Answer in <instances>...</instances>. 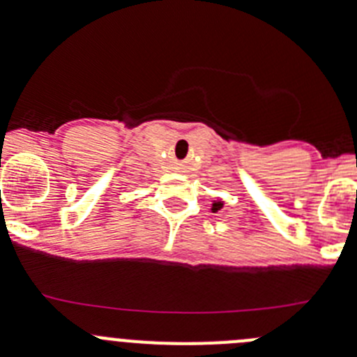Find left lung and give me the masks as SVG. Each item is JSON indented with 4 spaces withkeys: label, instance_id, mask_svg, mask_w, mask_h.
Masks as SVG:
<instances>
[{
    "label": "left lung",
    "instance_id": "1",
    "mask_svg": "<svg viewBox=\"0 0 357 357\" xmlns=\"http://www.w3.org/2000/svg\"><path fill=\"white\" fill-rule=\"evenodd\" d=\"M221 207H223V202H214V204H212V211L214 212H218Z\"/></svg>",
    "mask_w": 357,
    "mask_h": 357
}]
</instances>
